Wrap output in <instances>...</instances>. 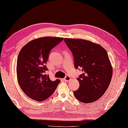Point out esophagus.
Wrapping results in <instances>:
<instances>
[{
  "label": "esophagus",
  "mask_w": 128,
  "mask_h": 128,
  "mask_svg": "<svg viewBox=\"0 0 128 128\" xmlns=\"http://www.w3.org/2000/svg\"><path fill=\"white\" fill-rule=\"evenodd\" d=\"M71 80H72V78L69 76H66L64 78V80L66 82H69V81H70Z\"/></svg>",
  "instance_id": "34e87169"
}]
</instances>
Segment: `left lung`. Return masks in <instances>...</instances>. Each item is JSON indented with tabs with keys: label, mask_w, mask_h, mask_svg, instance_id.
Wrapping results in <instances>:
<instances>
[{
	"label": "left lung",
	"mask_w": 128,
	"mask_h": 128,
	"mask_svg": "<svg viewBox=\"0 0 128 128\" xmlns=\"http://www.w3.org/2000/svg\"><path fill=\"white\" fill-rule=\"evenodd\" d=\"M64 40L73 55L75 68L83 72L77 78L80 87L74 91L75 97L84 103L98 100L108 88L112 76L106 50L86 40L64 38Z\"/></svg>",
	"instance_id": "1"
}]
</instances>
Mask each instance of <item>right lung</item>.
Returning <instances> with one entry per match:
<instances>
[{
  "instance_id": "obj_1",
  "label": "right lung",
  "mask_w": 128,
  "mask_h": 128,
  "mask_svg": "<svg viewBox=\"0 0 128 128\" xmlns=\"http://www.w3.org/2000/svg\"><path fill=\"white\" fill-rule=\"evenodd\" d=\"M63 38H39L25 45L17 59L16 75L20 87L30 98L42 102L48 98L56 90L60 81H52L46 62L50 51L63 40Z\"/></svg>"
}]
</instances>
